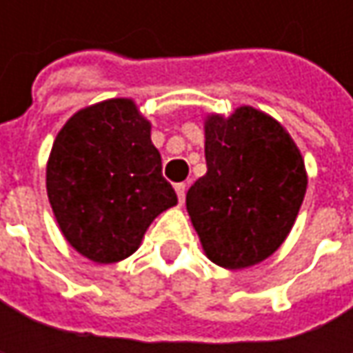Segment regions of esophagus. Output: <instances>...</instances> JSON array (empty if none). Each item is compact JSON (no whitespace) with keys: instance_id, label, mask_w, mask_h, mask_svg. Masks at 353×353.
I'll return each mask as SVG.
<instances>
[{"instance_id":"34e87169","label":"esophagus","mask_w":353,"mask_h":353,"mask_svg":"<svg viewBox=\"0 0 353 353\" xmlns=\"http://www.w3.org/2000/svg\"><path fill=\"white\" fill-rule=\"evenodd\" d=\"M174 190H176V196H179V202L183 204L184 196H186V184L179 183V184H176V186H174Z\"/></svg>"}]
</instances>
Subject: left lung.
Here are the masks:
<instances>
[{
    "label": "left lung",
    "instance_id": "1",
    "mask_svg": "<svg viewBox=\"0 0 353 353\" xmlns=\"http://www.w3.org/2000/svg\"><path fill=\"white\" fill-rule=\"evenodd\" d=\"M206 174L186 192L202 250L224 269H248L287 239L305 200V159L275 117L239 105L204 119Z\"/></svg>",
    "mask_w": 353,
    "mask_h": 353
}]
</instances>
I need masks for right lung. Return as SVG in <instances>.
Listing matches in <instances>:
<instances>
[{"label":"right lung","instance_id":"obj_1","mask_svg":"<svg viewBox=\"0 0 353 353\" xmlns=\"http://www.w3.org/2000/svg\"><path fill=\"white\" fill-rule=\"evenodd\" d=\"M47 194L64 239L100 265L135 253L151 222L179 202L163 179L151 121L131 98L86 105L62 125Z\"/></svg>","mask_w":353,"mask_h":353}]
</instances>
